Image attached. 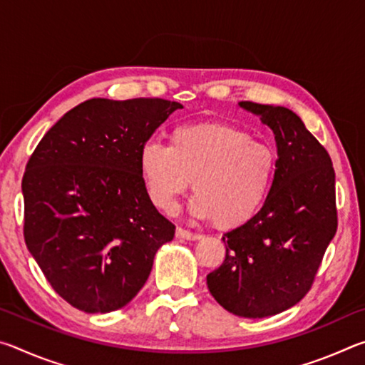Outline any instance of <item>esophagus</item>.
<instances>
[{
    "label": "esophagus",
    "mask_w": 365,
    "mask_h": 365,
    "mask_svg": "<svg viewBox=\"0 0 365 365\" xmlns=\"http://www.w3.org/2000/svg\"><path fill=\"white\" fill-rule=\"evenodd\" d=\"M175 235H177V238L188 240V242H195V240H200L201 238V235H196V233L190 232V230H185V228H182V227L177 228Z\"/></svg>",
    "instance_id": "esophagus-1"
}]
</instances>
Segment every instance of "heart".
I'll return each instance as SVG.
<instances>
[{"mask_svg":"<svg viewBox=\"0 0 365 365\" xmlns=\"http://www.w3.org/2000/svg\"><path fill=\"white\" fill-rule=\"evenodd\" d=\"M138 168L146 193L164 212L193 180L190 212L222 228L255 217L272 188L277 154L251 133L228 123H195L172 130L169 146L146 143Z\"/></svg>","mask_w":365,"mask_h":365,"instance_id":"heart-1","label":"heart"}]
</instances>
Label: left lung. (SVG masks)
Instances as JSON below:
<instances>
[{"label":"left lung","instance_id":"left-lung-1","mask_svg":"<svg viewBox=\"0 0 365 365\" xmlns=\"http://www.w3.org/2000/svg\"><path fill=\"white\" fill-rule=\"evenodd\" d=\"M272 128L277 169L255 217L224 233L225 259L206 277L214 299L240 317L275 316L304 298L336 233L335 170L293 110L238 103Z\"/></svg>","mask_w":365,"mask_h":365}]
</instances>
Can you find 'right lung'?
<instances>
[{"label":"right lung","mask_w":365,"mask_h":365,"mask_svg":"<svg viewBox=\"0 0 365 365\" xmlns=\"http://www.w3.org/2000/svg\"><path fill=\"white\" fill-rule=\"evenodd\" d=\"M180 103L93 98L41 138L22 178L24 238L49 285L71 306L106 314L148 280L175 225L146 193L138 158Z\"/></svg>","instance_id":"obj_1"}]
</instances>
